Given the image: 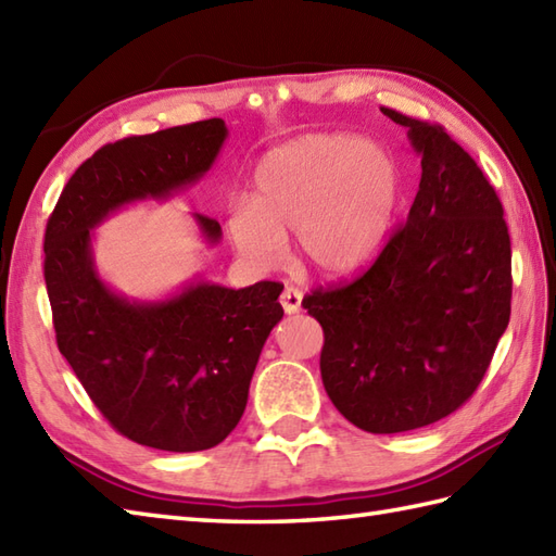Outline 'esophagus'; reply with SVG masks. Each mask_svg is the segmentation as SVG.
Returning <instances> with one entry per match:
<instances>
[{
  "label": "esophagus",
  "mask_w": 556,
  "mask_h": 556,
  "mask_svg": "<svg viewBox=\"0 0 556 556\" xmlns=\"http://www.w3.org/2000/svg\"><path fill=\"white\" fill-rule=\"evenodd\" d=\"M301 301H303V293H301V289L287 285V287H285V291H281V308H285L289 315L301 311Z\"/></svg>",
  "instance_id": "1"
}]
</instances>
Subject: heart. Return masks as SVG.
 <instances>
[{
	"label": "heart",
	"mask_w": 556,
	"mask_h": 556,
	"mask_svg": "<svg viewBox=\"0 0 556 556\" xmlns=\"http://www.w3.org/2000/svg\"><path fill=\"white\" fill-rule=\"evenodd\" d=\"M401 169L389 150L346 134H315L260 160L253 198L236 200L227 233L236 251L275 267L296 231L301 257L346 277L380 253L399 207Z\"/></svg>",
	"instance_id": "b5f03b06"
}]
</instances>
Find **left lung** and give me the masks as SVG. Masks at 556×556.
<instances>
[{
    "mask_svg": "<svg viewBox=\"0 0 556 556\" xmlns=\"http://www.w3.org/2000/svg\"><path fill=\"white\" fill-rule=\"evenodd\" d=\"M408 128L420 186L406 224L356 279L315 289L327 396L372 434L418 430L473 396L511 315L504 207L444 126L382 108Z\"/></svg>",
    "mask_w": 556,
    "mask_h": 556,
    "instance_id": "left-lung-1",
    "label": "left lung"
}]
</instances>
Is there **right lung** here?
Instances as JSON below:
<instances>
[{
    "instance_id": "right-lung-1",
    "label": "right lung",
    "mask_w": 556,
    "mask_h": 556,
    "mask_svg": "<svg viewBox=\"0 0 556 556\" xmlns=\"http://www.w3.org/2000/svg\"><path fill=\"white\" fill-rule=\"evenodd\" d=\"M224 138V122L205 119L100 148L71 176L45 229L59 351L116 432L162 452H203L239 425L260 351L285 315V285L236 291L198 281L167 301H128L98 277L90 229L134 200L195 184ZM193 217L217 243L219 222Z\"/></svg>"
}]
</instances>
